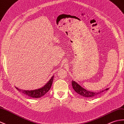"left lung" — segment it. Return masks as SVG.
<instances>
[{"label": "left lung", "instance_id": "left-lung-1", "mask_svg": "<svg viewBox=\"0 0 124 124\" xmlns=\"http://www.w3.org/2000/svg\"><path fill=\"white\" fill-rule=\"evenodd\" d=\"M72 87L74 91H75L77 93H78L79 94L81 95V96L83 97L87 98H93L94 97H96L97 95H99L101 93H103V92H104L105 91H107L109 89V88H107L101 91L98 92V93L89 91L86 90L85 88H82L81 85H80L78 84V83H77L74 81H73V80L72 81Z\"/></svg>", "mask_w": 124, "mask_h": 124}]
</instances>
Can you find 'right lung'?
Here are the masks:
<instances>
[{
    "label": "right lung",
    "instance_id": "obj_1",
    "mask_svg": "<svg viewBox=\"0 0 124 124\" xmlns=\"http://www.w3.org/2000/svg\"><path fill=\"white\" fill-rule=\"evenodd\" d=\"M54 76L52 77L50 80L46 83V84L43 86V87L40 88L39 89H35V90H23V89H20L17 87H15L16 89L18 90V91H20L21 93H24L26 95V96H29L30 97L33 98H39L44 96V94L46 93L47 92L50 90L53 81Z\"/></svg>",
    "mask_w": 124,
    "mask_h": 124
}]
</instances>
